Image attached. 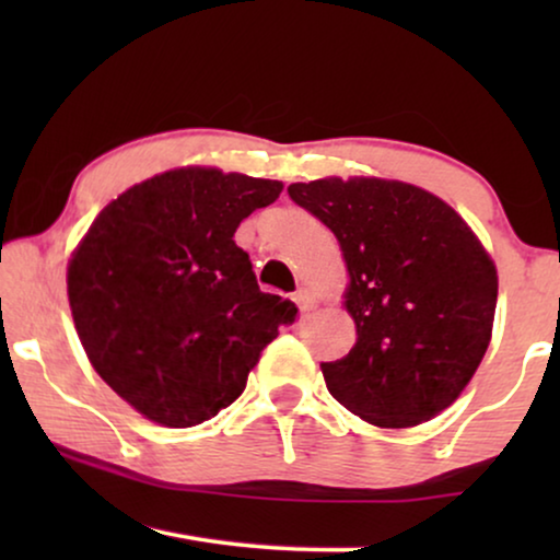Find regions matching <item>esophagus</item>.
<instances>
[{"label":"esophagus","instance_id":"34e87169","mask_svg":"<svg viewBox=\"0 0 560 560\" xmlns=\"http://www.w3.org/2000/svg\"><path fill=\"white\" fill-rule=\"evenodd\" d=\"M293 301H295V305L298 308H301L303 313H308V311H313L316 308V298H313L308 290H298V293L293 295Z\"/></svg>","mask_w":560,"mask_h":560}]
</instances>
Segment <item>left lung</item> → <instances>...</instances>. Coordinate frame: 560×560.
I'll use <instances>...</instances> for the list:
<instances>
[{
    "label": "left lung",
    "instance_id": "8db88e82",
    "mask_svg": "<svg viewBox=\"0 0 560 560\" xmlns=\"http://www.w3.org/2000/svg\"><path fill=\"white\" fill-rule=\"evenodd\" d=\"M288 194L331 229L349 270L357 343L320 364L328 393L380 428L439 416L492 339L497 270L477 234L439 196L400 180L324 178Z\"/></svg>",
    "mask_w": 560,
    "mask_h": 560
}]
</instances>
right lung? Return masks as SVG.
<instances>
[{
    "label": "right lung",
    "mask_w": 560,
    "mask_h": 560,
    "mask_svg": "<svg viewBox=\"0 0 560 560\" xmlns=\"http://www.w3.org/2000/svg\"><path fill=\"white\" fill-rule=\"evenodd\" d=\"M280 180L178 167L106 206L68 262L73 324L106 385L152 423L232 405L295 303L262 293L234 232Z\"/></svg>",
    "instance_id": "1"
}]
</instances>
